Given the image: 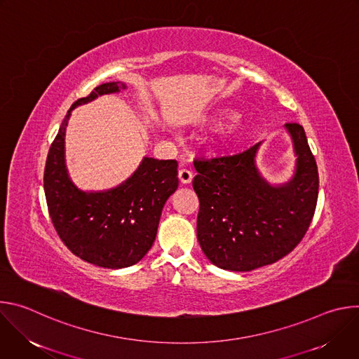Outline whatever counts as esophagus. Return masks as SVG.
I'll return each instance as SVG.
<instances>
[{"instance_id":"esophagus-1","label":"esophagus","mask_w":359,"mask_h":359,"mask_svg":"<svg viewBox=\"0 0 359 359\" xmlns=\"http://www.w3.org/2000/svg\"><path fill=\"white\" fill-rule=\"evenodd\" d=\"M177 176H179L180 183H183V184H189V183H191V180H193V175H191V172L187 170V169H180Z\"/></svg>"}]
</instances>
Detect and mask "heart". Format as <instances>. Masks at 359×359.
<instances>
[{"instance_id":"heart-1","label":"heart","mask_w":359,"mask_h":359,"mask_svg":"<svg viewBox=\"0 0 359 359\" xmlns=\"http://www.w3.org/2000/svg\"><path fill=\"white\" fill-rule=\"evenodd\" d=\"M238 115L234 111H220L217 114H215L213 116H209L206 119H203L201 126L209 128V129H215V128H220L223 126L226 122L236 119ZM247 135V129L241 125H234L230 126L224 130H222L213 140V147L217 151H229L231 149H234Z\"/></svg>"}]
</instances>
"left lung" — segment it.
<instances>
[{
    "label": "left lung",
    "instance_id": "1",
    "mask_svg": "<svg viewBox=\"0 0 359 359\" xmlns=\"http://www.w3.org/2000/svg\"><path fill=\"white\" fill-rule=\"evenodd\" d=\"M295 155L292 176L270 183L257 166L262 142L234 156L196 161L197 240L208 260L229 271H251L291 252L313 220L318 170L304 128L285 123Z\"/></svg>",
    "mask_w": 359,
    "mask_h": 359
}]
</instances>
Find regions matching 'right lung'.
<instances>
[{
	"label": "right lung",
	"mask_w": 359,
	"mask_h": 359,
	"mask_svg": "<svg viewBox=\"0 0 359 359\" xmlns=\"http://www.w3.org/2000/svg\"><path fill=\"white\" fill-rule=\"evenodd\" d=\"M123 82H107L72 104L49 147L43 190L49 216L65 245L97 267L119 270L139 263L155 243L166 200L179 186L177 162L144 156L121 184L82 190L68 172L65 132L71 112L102 95L125 90Z\"/></svg>",
	"instance_id": "add662e5"
}]
</instances>
